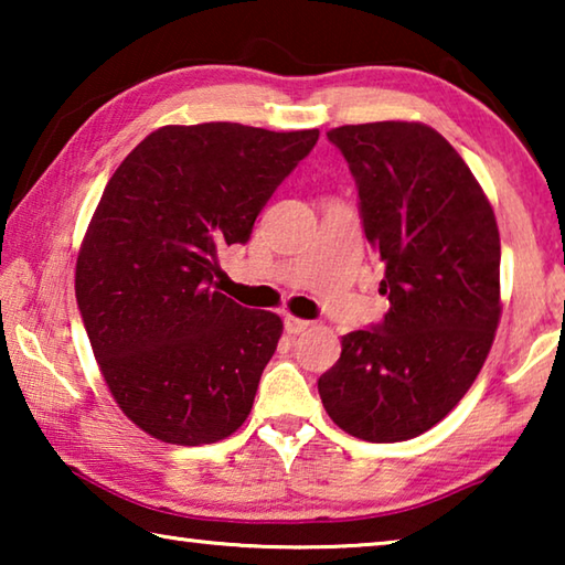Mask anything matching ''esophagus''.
<instances>
[{"mask_svg": "<svg viewBox=\"0 0 565 565\" xmlns=\"http://www.w3.org/2000/svg\"><path fill=\"white\" fill-rule=\"evenodd\" d=\"M311 327V321H303V319H296V317H286L284 319V329H286V333H303L306 329Z\"/></svg>", "mask_w": 565, "mask_h": 565, "instance_id": "esophagus-1", "label": "esophagus"}]
</instances>
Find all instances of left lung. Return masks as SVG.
<instances>
[{
  "mask_svg": "<svg viewBox=\"0 0 565 565\" xmlns=\"http://www.w3.org/2000/svg\"><path fill=\"white\" fill-rule=\"evenodd\" d=\"M327 137L356 181L388 311L341 339L319 396L347 434L408 441L463 398L489 356L501 319L499 226L471 169L426 124H347Z\"/></svg>",
  "mask_w": 565,
  "mask_h": 565,
  "instance_id": "left-lung-1",
  "label": "left lung"
}]
</instances>
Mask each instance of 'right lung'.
<instances>
[{
    "mask_svg": "<svg viewBox=\"0 0 565 565\" xmlns=\"http://www.w3.org/2000/svg\"><path fill=\"white\" fill-rule=\"evenodd\" d=\"M319 129L232 121L161 127L99 199L74 291L114 401L141 431L216 444L244 424L284 323L214 289L216 256L246 244Z\"/></svg>",
    "mask_w": 565,
    "mask_h": 565,
    "instance_id": "right-lung-1",
    "label": "right lung"
}]
</instances>
